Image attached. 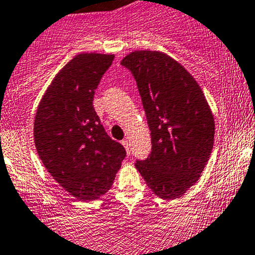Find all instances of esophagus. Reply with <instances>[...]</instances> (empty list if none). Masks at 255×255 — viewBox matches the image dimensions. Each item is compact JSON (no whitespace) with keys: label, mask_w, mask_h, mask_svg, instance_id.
<instances>
[{"label":"esophagus","mask_w":255,"mask_h":255,"mask_svg":"<svg viewBox=\"0 0 255 255\" xmlns=\"http://www.w3.org/2000/svg\"><path fill=\"white\" fill-rule=\"evenodd\" d=\"M122 144H123V146H125V148H126V150H127V153H128V154H130L129 142H128L127 139H123V140H122Z\"/></svg>","instance_id":"34e87169"}]
</instances>
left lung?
Here are the masks:
<instances>
[{
  "instance_id": "1",
  "label": "left lung",
  "mask_w": 255,
  "mask_h": 255,
  "mask_svg": "<svg viewBox=\"0 0 255 255\" xmlns=\"http://www.w3.org/2000/svg\"><path fill=\"white\" fill-rule=\"evenodd\" d=\"M121 65L137 82L151 137L150 154L135 168L154 194L177 199L199 180L212 151L215 122L204 92L163 53L133 51Z\"/></svg>"
}]
</instances>
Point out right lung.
<instances>
[{"label": "right lung", "instance_id": "obj_1", "mask_svg": "<svg viewBox=\"0 0 255 255\" xmlns=\"http://www.w3.org/2000/svg\"><path fill=\"white\" fill-rule=\"evenodd\" d=\"M113 55H76L55 76L34 120L38 155L50 175L80 201L99 199L112 186L127 155L94 109V95Z\"/></svg>", "mask_w": 255, "mask_h": 255}]
</instances>
